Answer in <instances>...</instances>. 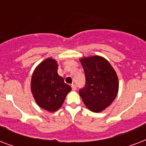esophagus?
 <instances>
[{"label": "esophagus", "mask_w": 146, "mask_h": 146, "mask_svg": "<svg viewBox=\"0 0 146 146\" xmlns=\"http://www.w3.org/2000/svg\"><path fill=\"white\" fill-rule=\"evenodd\" d=\"M71 87H72V89H73V90H74V91H75L76 89V86L75 84L71 85Z\"/></svg>", "instance_id": "obj_1"}]
</instances>
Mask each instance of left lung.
Masks as SVG:
<instances>
[{
  "label": "left lung",
  "mask_w": 146,
  "mask_h": 146,
  "mask_svg": "<svg viewBox=\"0 0 146 146\" xmlns=\"http://www.w3.org/2000/svg\"><path fill=\"white\" fill-rule=\"evenodd\" d=\"M85 72L86 84L79 90L86 106L100 112L112 103L117 95L118 79L107 60L94 56L80 60Z\"/></svg>",
  "instance_id": "left-lung-1"
}]
</instances>
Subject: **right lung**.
<instances>
[{
    "instance_id": "obj_1",
    "label": "right lung",
    "mask_w": 146,
    "mask_h": 146,
    "mask_svg": "<svg viewBox=\"0 0 146 146\" xmlns=\"http://www.w3.org/2000/svg\"><path fill=\"white\" fill-rule=\"evenodd\" d=\"M31 90L42 108L54 112L62 106L71 87L57 74V63L46 59L35 69L32 76Z\"/></svg>"
}]
</instances>
